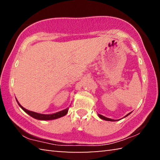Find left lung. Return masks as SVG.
<instances>
[{"instance_id":"8db88e82","label":"left lung","mask_w":160,"mask_h":160,"mask_svg":"<svg viewBox=\"0 0 160 160\" xmlns=\"http://www.w3.org/2000/svg\"><path fill=\"white\" fill-rule=\"evenodd\" d=\"M128 113V114H127L125 117H126L127 116H128L130 113ZM98 116H99V117L100 118H102V119H103V120H105V121H115V120H113V119H112V118H107V117H105V116H102V115H101V114H98Z\"/></svg>"}]
</instances>
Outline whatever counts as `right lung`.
Returning <instances> with one entry per match:
<instances>
[{
	"label": "right lung",
	"mask_w": 160,
	"mask_h": 160,
	"mask_svg": "<svg viewBox=\"0 0 160 160\" xmlns=\"http://www.w3.org/2000/svg\"><path fill=\"white\" fill-rule=\"evenodd\" d=\"M17 102H18V100H17ZM18 103L19 106L22 108V109H23L24 111H25V112L28 113V114L32 116V117L38 119V120H43V121L53 120V119L61 118V117H62V116H63L67 114L68 112V109H69V108H67V109H66L62 110V111H61V112H58L57 113H52V114H42V113H36V112H32V111H29L28 109H26L25 108L22 107L20 104V103H19L18 102Z\"/></svg>",
	"instance_id": "right-lung-1"
}]
</instances>
